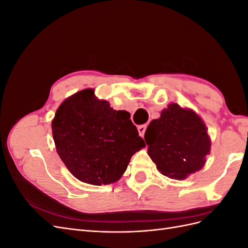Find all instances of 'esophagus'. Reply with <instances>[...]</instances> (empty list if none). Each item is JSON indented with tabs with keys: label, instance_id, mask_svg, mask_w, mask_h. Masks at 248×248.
Masks as SVG:
<instances>
[{
	"label": "esophagus",
	"instance_id": "obj_1",
	"mask_svg": "<svg viewBox=\"0 0 248 248\" xmlns=\"http://www.w3.org/2000/svg\"><path fill=\"white\" fill-rule=\"evenodd\" d=\"M146 128H147V125H140V126L138 127L139 133H140V136L141 138L144 137V134H145V132H146Z\"/></svg>",
	"mask_w": 248,
	"mask_h": 248
}]
</instances>
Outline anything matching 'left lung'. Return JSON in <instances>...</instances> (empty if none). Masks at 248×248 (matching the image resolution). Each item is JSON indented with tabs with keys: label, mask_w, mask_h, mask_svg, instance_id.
<instances>
[{
	"label": "left lung",
	"mask_w": 248,
	"mask_h": 248,
	"mask_svg": "<svg viewBox=\"0 0 248 248\" xmlns=\"http://www.w3.org/2000/svg\"><path fill=\"white\" fill-rule=\"evenodd\" d=\"M148 155L162 175L184 180L202 169L211 140L202 119L191 108L170 103L145 132Z\"/></svg>",
	"instance_id": "8db88e82"
}]
</instances>
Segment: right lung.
I'll return each mask as SVG.
<instances>
[{
	"label": "right lung",
	"instance_id": "right-lung-1",
	"mask_svg": "<svg viewBox=\"0 0 248 248\" xmlns=\"http://www.w3.org/2000/svg\"><path fill=\"white\" fill-rule=\"evenodd\" d=\"M126 110L98 99L94 89L66 98L51 121L56 150L79 181L100 186L117 182L145 141Z\"/></svg>",
	"mask_w": 248,
	"mask_h": 248
}]
</instances>
